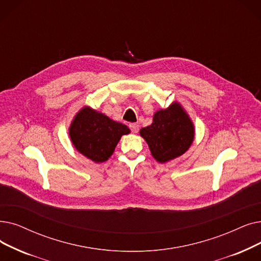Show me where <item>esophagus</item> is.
Segmentation results:
<instances>
[{
    "mask_svg": "<svg viewBox=\"0 0 261 261\" xmlns=\"http://www.w3.org/2000/svg\"><path fill=\"white\" fill-rule=\"evenodd\" d=\"M129 127H130V129H131V131L133 133H138L139 132V124H137V123H130Z\"/></svg>",
    "mask_w": 261,
    "mask_h": 261,
    "instance_id": "obj_1",
    "label": "esophagus"
}]
</instances>
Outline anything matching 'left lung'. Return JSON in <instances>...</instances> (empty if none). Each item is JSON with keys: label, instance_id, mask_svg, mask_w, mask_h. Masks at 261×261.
I'll return each mask as SVG.
<instances>
[{"label": "left lung", "instance_id": "obj_1", "mask_svg": "<svg viewBox=\"0 0 261 261\" xmlns=\"http://www.w3.org/2000/svg\"><path fill=\"white\" fill-rule=\"evenodd\" d=\"M140 135L148 144L152 156L159 163H166L182 155L195 137L194 123L178 101L156 111L152 123L142 128Z\"/></svg>", "mask_w": 261, "mask_h": 261}]
</instances>
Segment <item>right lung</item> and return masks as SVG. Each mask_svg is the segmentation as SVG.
<instances>
[{"instance_id":"1","label":"right lung","mask_w":261,"mask_h":261,"mask_svg":"<svg viewBox=\"0 0 261 261\" xmlns=\"http://www.w3.org/2000/svg\"><path fill=\"white\" fill-rule=\"evenodd\" d=\"M130 129L90 107H83L69 126V137L74 148L95 163L109 160L122 135Z\"/></svg>"}]
</instances>
